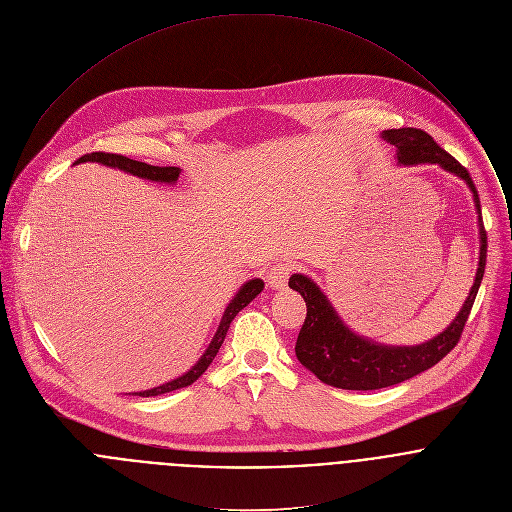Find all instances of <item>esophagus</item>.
<instances>
[{
  "mask_svg": "<svg viewBox=\"0 0 512 512\" xmlns=\"http://www.w3.org/2000/svg\"><path fill=\"white\" fill-rule=\"evenodd\" d=\"M292 264L290 262H278V264H274L272 268H270V272H268V284L272 286V288H284L286 286V282H288V278H290V274H292Z\"/></svg>",
  "mask_w": 512,
  "mask_h": 512,
  "instance_id": "34e87169",
  "label": "esophagus"
}]
</instances>
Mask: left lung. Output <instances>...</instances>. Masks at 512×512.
I'll return each mask as SVG.
<instances>
[{
    "instance_id": "obj_1",
    "label": "left lung",
    "mask_w": 512,
    "mask_h": 512,
    "mask_svg": "<svg viewBox=\"0 0 512 512\" xmlns=\"http://www.w3.org/2000/svg\"><path fill=\"white\" fill-rule=\"evenodd\" d=\"M384 138L398 148L400 164H440L444 170L460 176L472 190L474 204L480 214L478 192L468 170L446 150H442L430 134L416 128H400L386 130ZM478 228L480 260L472 290L454 322L442 334L420 346H380L352 334L336 316L318 286L310 278L294 274L288 286L300 292L306 302V318L296 340L298 360L322 382L344 390L386 388L432 368L458 344L480 288L486 264V230L482 224V216H478Z\"/></svg>"
}]
</instances>
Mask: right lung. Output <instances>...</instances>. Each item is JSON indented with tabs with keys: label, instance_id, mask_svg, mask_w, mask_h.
<instances>
[{
	"label": "right lung",
	"instance_id": "right-lung-1",
	"mask_svg": "<svg viewBox=\"0 0 512 512\" xmlns=\"http://www.w3.org/2000/svg\"><path fill=\"white\" fill-rule=\"evenodd\" d=\"M80 162H100L104 166H112V168H120L124 172H130L138 178H146V180H154V182H176L178 176H180V168H174V166H152V164H146V162H136V160H130L126 156H120V154H110V152H92V154H86L78 160ZM264 288V282L262 280H250L246 282L240 292L236 294V298L228 304L224 316H222V322H220V328L214 336V340L210 342L208 350L204 352V356L198 360V364L186 372L184 376L168 382V384H162L158 388H152V390H144V392H136L140 396H158V394H166V392H172V390H178V388H184V386H190L192 382H196L204 372L206 368L210 366V362L214 360V356L218 354L224 338H226V332H228V326L230 322L234 320V316L244 308L248 306Z\"/></svg>",
	"mask_w": 512,
	"mask_h": 512
}]
</instances>
